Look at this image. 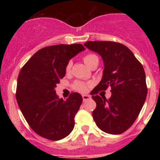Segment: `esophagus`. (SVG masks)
Here are the masks:
<instances>
[{
  "instance_id": "34e87169",
  "label": "esophagus",
  "mask_w": 160,
  "mask_h": 160,
  "mask_svg": "<svg viewBox=\"0 0 160 160\" xmlns=\"http://www.w3.org/2000/svg\"><path fill=\"white\" fill-rule=\"evenodd\" d=\"M90 95H89V94H83L82 95V99L83 101H87V100H89L90 98Z\"/></svg>"
}]
</instances>
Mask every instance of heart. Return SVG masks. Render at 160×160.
Listing matches in <instances>:
<instances>
[{
	"mask_svg": "<svg viewBox=\"0 0 160 160\" xmlns=\"http://www.w3.org/2000/svg\"><path fill=\"white\" fill-rule=\"evenodd\" d=\"M83 61H84L85 64L87 65L89 68H90L95 63H98V58L94 53H88V54L85 55L83 57ZM71 66L72 62H69L66 66V73H70V70H71ZM73 87H74L75 90H78L80 92H84V91L87 90V85L83 82H76L73 85Z\"/></svg>",
	"mask_w": 160,
	"mask_h": 160,
	"instance_id": "1",
	"label": "heart"
}]
</instances>
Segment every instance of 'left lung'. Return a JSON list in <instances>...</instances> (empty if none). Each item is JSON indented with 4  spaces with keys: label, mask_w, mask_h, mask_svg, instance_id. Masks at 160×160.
<instances>
[{
    "label": "left lung",
    "mask_w": 160,
    "mask_h": 160,
    "mask_svg": "<svg viewBox=\"0 0 160 160\" xmlns=\"http://www.w3.org/2000/svg\"><path fill=\"white\" fill-rule=\"evenodd\" d=\"M84 46L102 57V78L91 91L96 108L92 115L98 128L111 135H119L131 127L146 100L148 88L143 67L132 52L114 42H87ZM108 86L109 100L97 94Z\"/></svg>",
    "instance_id": "obj_1"
}]
</instances>
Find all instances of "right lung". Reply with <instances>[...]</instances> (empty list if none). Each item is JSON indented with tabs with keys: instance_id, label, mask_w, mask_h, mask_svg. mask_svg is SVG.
Instances as JSON below:
<instances>
[{
	"instance_id": "right-lung-1",
	"label": "right lung",
	"mask_w": 160,
	"mask_h": 160,
	"mask_svg": "<svg viewBox=\"0 0 160 160\" xmlns=\"http://www.w3.org/2000/svg\"><path fill=\"white\" fill-rule=\"evenodd\" d=\"M83 50L81 44L42 48L20 71L17 102L29 127L40 136L57 141L73 131L82 98L73 92L66 100L59 98L55 87L66 75L69 61Z\"/></svg>"
}]
</instances>
